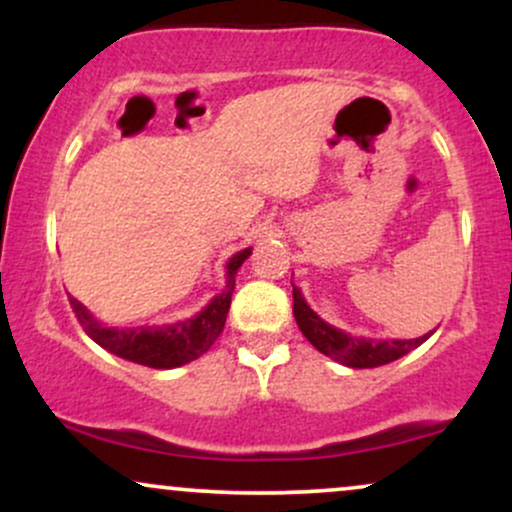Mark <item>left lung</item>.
<instances>
[{
    "label": "left lung",
    "mask_w": 512,
    "mask_h": 512,
    "mask_svg": "<svg viewBox=\"0 0 512 512\" xmlns=\"http://www.w3.org/2000/svg\"><path fill=\"white\" fill-rule=\"evenodd\" d=\"M293 317H296L298 327H301L303 337L315 346L320 354L334 358V361L344 363L349 368H378L385 363L397 361L411 349L421 346L431 337V332L416 339H366V337H351L337 327L327 325L320 315L310 310L305 303L301 289L293 286Z\"/></svg>",
    "instance_id": "8db88e82"
}]
</instances>
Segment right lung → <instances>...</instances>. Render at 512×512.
<instances>
[{
  "label": "right lung",
  "mask_w": 512,
  "mask_h": 512,
  "mask_svg": "<svg viewBox=\"0 0 512 512\" xmlns=\"http://www.w3.org/2000/svg\"><path fill=\"white\" fill-rule=\"evenodd\" d=\"M248 255L250 248H245L228 260L226 291L219 293L202 313L175 322V325L115 330V327H103L76 298H69V303L88 337L108 349L110 354L149 368H178L207 354L211 344L219 339L223 325H226L228 308H231L233 289H236V272L240 264L248 260Z\"/></svg>",
  "instance_id": "1"
}]
</instances>
